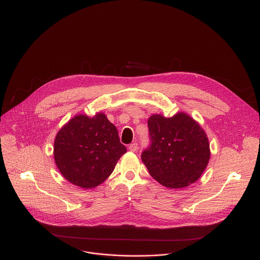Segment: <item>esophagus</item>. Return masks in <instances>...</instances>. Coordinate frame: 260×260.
Instances as JSON below:
<instances>
[{"label": "esophagus", "mask_w": 260, "mask_h": 260, "mask_svg": "<svg viewBox=\"0 0 260 260\" xmlns=\"http://www.w3.org/2000/svg\"><path fill=\"white\" fill-rule=\"evenodd\" d=\"M128 148H129V150H130V151L134 152V151H136V150L138 149V144H137L136 142H134V143H131V144L128 146Z\"/></svg>", "instance_id": "esophagus-1"}]
</instances>
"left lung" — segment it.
Here are the masks:
<instances>
[{
  "label": "left lung",
  "instance_id": "8db88e82",
  "mask_svg": "<svg viewBox=\"0 0 260 260\" xmlns=\"http://www.w3.org/2000/svg\"><path fill=\"white\" fill-rule=\"evenodd\" d=\"M147 124L151 143L141 159L151 177L171 189L195 183L210 157L208 138L201 126L184 112L171 118L154 114Z\"/></svg>",
  "mask_w": 260,
  "mask_h": 260
}]
</instances>
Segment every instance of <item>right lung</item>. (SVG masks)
<instances>
[{
	"instance_id": "1",
	"label": "right lung",
	"mask_w": 260,
	"mask_h": 260,
	"mask_svg": "<svg viewBox=\"0 0 260 260\" xmlns=\"http://www.w3.org/2000/svg\"><path fill=\"white\" fill-rule=\"evenodd\" d=\"M127 151L118 130L104 113L76 115L57 133L55 162L63 177L82 189L105 182Z\"/></svg>"
}]
</instances>
